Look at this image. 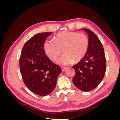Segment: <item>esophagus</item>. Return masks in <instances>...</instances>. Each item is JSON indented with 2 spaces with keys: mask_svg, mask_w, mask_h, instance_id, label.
<instances>
[{
  "mask_svg": "<svg viewBox=\"0 0 120 120\" xmlns=\"http://www.w3.org/2000/svg\"><path fill=\"white\" fill-rule=\"evenodd\" d=\"M61 70H62V71H64L65 70H66V69L67 68L66 67H61Z\"/></svg>",
  "mask_w": 120,
  "mask_h": 120,
  "instance_id": "1",
  "label": "esophagus"
}]
</instances>
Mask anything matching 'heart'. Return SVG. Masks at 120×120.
<instances>
[{"mask_svg": "<svg viewBox=\"0 0 120 120\" xmlns=\"http://www.w3.org/2000/svg\"><path fill=\"white\" fill-rule=\"evenodd\" d=\"M89 45V38L85 34L63 31L55 36L54 41H45L43 48L47 56L52 61H56L64 51V53L57 63L67 64L74 60L76 62L81 60L88 51Z\"/></svg>", "mask_w": 120, "mask_h": 120, "instance_id": "heart-1", "label": "heart"}]
</instances>
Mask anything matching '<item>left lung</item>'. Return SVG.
<instances>
[{
	"label": "left lung",
	"mask_w": 120,
	"mask_h": 120,
	"mask_svg": "<svg viewBox=\"0 0 120 120\" xmlns=\"http://www.w3.org/2000/svg\"><path fill=\"white\" fill-rule=\"evenodd\" d=\"M89 35V48L85 56L73 67L75 74L74 85L84 92L96 88L103 79L106 70V60L102 43L88 29H83Z\"/></svg>",
	"instance_id": "1"
}]
</instances>
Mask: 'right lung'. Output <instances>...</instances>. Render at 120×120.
<instances>
[{
    "instance_id": "add662e5",
    "label": "right lung",
    "mask_w": 120,
    "mask_h": 120,
    "mask_svg": "<svg viewBox=\"0 0 120 120\" xmlns=\"http://www.w3.org/2000/svg\"><path fill=\"white\" fill-rule=\"evenodd\" d=\"M52 32L34 35L25 43L19 58V68L25 85L32 93L46 96L55 88L61 68L45 55L43 45Z\"/></svg>"
}]
</instances>
